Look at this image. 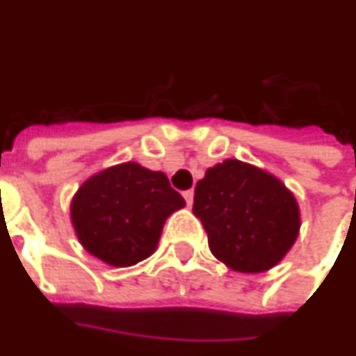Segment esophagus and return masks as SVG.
<instances>
[{
    "label": "esophagus",
    "mask_w": 356,
    "mask_h": 356,
    "mask_svg": "<svg viewBox=\"0 0 356 356\" xmlns=\"http://www.w3.org/2000/svg\"><path fill=\"white\" fill-rule=\"evenodd\" d=\"M183 196H184V200H186V205L190 207V205L194 203V190H184Z\"/></svg>",
    "instance_id": "34e87169"
}]
</instances>
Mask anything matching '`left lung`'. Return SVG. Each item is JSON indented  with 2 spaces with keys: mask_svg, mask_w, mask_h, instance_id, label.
<instances>
[{
  "mask_svg": "<svg viewBox=\"0 0 356 356\" xmlns=\"http://www.w3.org/2000/svg\"><path fill=\"white\" fill-rule=\"evenodd\" d=\"M192 211L207 232L213 256L237 273H265L278 265L300 229L291 190L235 159L209 168L197 181Z\"/></svg>",
  "mask_w": 356,
  "mask_h": 356,
  "instance_id": "8db88e82",
  "label": "left lung"
}]
</instances>
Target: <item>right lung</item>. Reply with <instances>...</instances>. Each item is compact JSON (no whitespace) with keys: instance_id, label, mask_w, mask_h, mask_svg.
<instances>
[{"instance_id":"1","label":"right lung","mask_w":356,"mask_h":356,"mask_svg":"<svg viewBox=\"0 0 356 356\" xmlns=\"http://www.w3.org/2000/svg\"><path fill=\"white\" fill-rule=\"evenodd\" d=\"M184 207L166 173L124 162L95 173L70 203L81 246L112 267H130L156 250L168 216Z\"/></svg>"}]
</instances>
